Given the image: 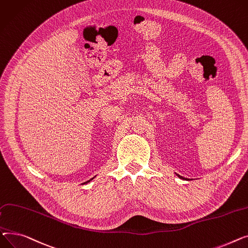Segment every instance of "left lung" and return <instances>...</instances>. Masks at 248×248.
<instances>
[{"mask_svg": "<svg viewBox=\"0 0 248 248\" xmlns=\"http://www.w3.org/2000/svg\"><path fill=\"white\" fill-rule=\"evenodd\" d=\"M177 176H178V177H179V178H181V179H185V178H184V177H182V176H180V175H178V174H177Z\"/></svg>", "mask_w": 248, "mask_h": 248, "instance_id": "left-lung-1", "label": "left lung"}]
</instances>
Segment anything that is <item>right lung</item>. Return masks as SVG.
Listing matches in <instances>:
<instances>
[{"label":"right lung","instance_id":"obj_1","mask_svg":"<svg viewBox=\"0 0 248 248\" xmlns=\"http://www.w3.org/2000/svg\"><path fill=\"white\" fill-rule=\"evenodd\" d=\"M92 179H93V178H92ZM92 179H90V180H88V181H87V182H90V181H91V180H92ZM87 182H84V184H85V183H87Z\"/></svg>","mask_w":248,"mask_h":248}]
</instances>
